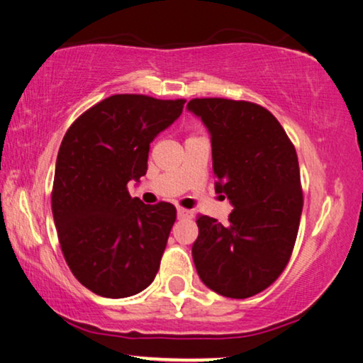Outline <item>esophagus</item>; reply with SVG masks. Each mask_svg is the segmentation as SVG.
Instances as JSON below:
<instances>
[{
    "mask_svg": "<svg viewBox=\"0 0 363 363\" xmlns=\"http://www.w3.org/2000/svg\"><path fill=\"white\" fill-rule=\"evenodd\" d=\"M177 217H179V218H189V217H192V212L187 211V208H177Z\"/></svg>",
    "mask_w": 363,
    "mask_h": 363,
    "instance_id": "1",
    "label": "esophagus"
}]
</instances>
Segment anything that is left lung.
<instances>
[{
    "instance_id": "8db88e82",
    "label": "left lung",
    "mask_w": 363,
    "mask_h": 363,
    "mask_svg": "<svg viewBox=\"0 0 363 363\" xmlns=\"http://www.w3.org/2000/svg\"><path fill=\"white\" fill-rule=\"evenodd\" d=\"M187 110L208 130L216 192L233 206L228 223L197 218L194 264L207 288L250 298L277 281L293 253L303 212L298 155L279 121L252 101L194 99Z\"/></svg>"
}]
</instances>
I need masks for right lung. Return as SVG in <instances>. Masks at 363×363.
Returning <instances> with one entry per match:
<instances>
[{
	"mask_svg": "<svg viewBox=\"0 0 363 363\" xmlns=\"http://www.w3.org/2000/svg\"><path fill=\"white\" fill-rule=\"evenodd\" d=\"M186 100L111 95L82 113L59 147L52 216L74 277L104 298H128L152 283L176 207L146 206L128 192L147 171L155 138L179 118Z\"/></svg>",
	"mask_w": 363,
	"mask_h": 363,
	"instance_id": "add662e5",
	"label": "right lung"
}]
</instances>
